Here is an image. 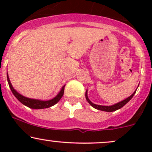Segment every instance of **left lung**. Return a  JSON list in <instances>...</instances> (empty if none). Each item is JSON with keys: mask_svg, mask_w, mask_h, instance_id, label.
Listing matches in <instances>:
<instances>
[{"mask_svg": "<svg viewBox=\"0 0 152 152\" xmlns=\"http://www.w3.org/2000/svg\"><path fill=\"white\" fill-rule=\"evenodd\" d=\"M136 91H135L134 92L133 94H132V95L130 96L129 97H128V98L124 99V100L121 101V102L117 103V104H114V105H112V106H102V105H96V104H94V103H92L91 101L88 99V96H87V91L86 92V101L89 103V104L91 106H93L94 108H95V109H98V110H101V111H107V112H111V111H116V110L121 109V107H123L125 105V104H126L127 103H128L131 99H132V97L134 96V95L135 94Z\"/></svg>", "mask_w": 152, "mask_h": 152, "instance_id": "1", "label": "left lung"}]
</instances>
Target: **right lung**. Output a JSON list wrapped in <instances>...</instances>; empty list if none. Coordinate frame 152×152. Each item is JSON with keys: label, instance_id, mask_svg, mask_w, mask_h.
<instances>
[{"label": "right lung", "instance_id": "right-lung-1", "mask_svg": "<svg viewBox=\"0 0 152 152\" xmlns=\"http://www.w3.org/2000/svg\"><path fill=\"white\" fill-rule=\"evenodd\" d=\"M7 80H8V85H9V87L11 90L12 93L13 94V95L16 97V99L20 102V103H22L23 105H25L28 107L31 108V109H46V108H49L50 106L55 105L56 103H58L59 102L61 97L63 96L64 93V87L65 86H64L62 87L61 90V91L59 92L58 95L56 96V97H54L53 99H50V100L48 101H41V100H38V99H29L27 98V97L23 96H22L21 94H18V92L15 91L13 87L12 86L11 83H10L9 77H8V74H7Z\"/></svg>", "mask_w": 152, "mask_h": 152}]
</instances>
